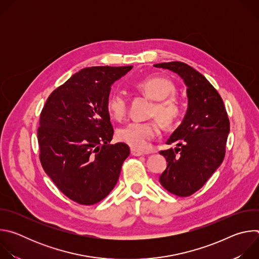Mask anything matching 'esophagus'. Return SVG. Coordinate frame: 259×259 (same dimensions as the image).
I'll return each instance as SVG.
<instances>
[{"label":"esophagus","mask_w":259,"mask_h":259,"mask_svg":"<svg viewBox=\"0 0 259 259\" xmlns=\"http://www.w3.org/2000/svg\"><path fill=\"white\" fill-rule=\"evenodd\" d=\"M131 155L134 156V157H139V156H143L145 155V153L141 152V151H138V150H134V149H131Z\"/></svg>","instance_id":"esophagus-1"}]
</instances>
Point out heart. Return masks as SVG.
Segmentation results:
<instances>
[{
    "mask_svg": "<svg viewBox=\"0 0 259 259\" xmlns=\"http://www.w3.org/2000/svg\"><path fill=\"white\" fill-rule=\"evenodd\" d=\"M133 87L155 100L152 115L156 116L165 127L172 126L180 116V105L177 99L170 96L175 91L174 84L165 78L149 77L134 82ZM106 109L115 120H122L127 112V98L121 92H114L106 100ZM159 129L152 122H131L117 131L119 141L128 144L135 150H145L158 135Z\"/></svg>",
    "mask_w": 259,
    "mask_h": 259,
    "instance_id": "1",
    "label": "heart"
}]
</instances>
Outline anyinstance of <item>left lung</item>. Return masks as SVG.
<instances>
[{
  "label": "left lung",
  "mask_w": 259,
  "mask_h": 259,
  "mask_svg": "<svg viewBox=\"0 0 259 259\" xmlns=\"http://www.w3.org/2000/svg\"><path fill=\"white\" fill-rule=\"evenodd\" d=\"M154 66L177 73L187 86V114L166 142L174 144L175 149L160 152L168 162L160 183L173 195L189 197L223 163L230 132L229 117L223 98L198 70L180 61Z\"/></svg>",
  "instance_id": "left-lung-1"
}]
</instances>
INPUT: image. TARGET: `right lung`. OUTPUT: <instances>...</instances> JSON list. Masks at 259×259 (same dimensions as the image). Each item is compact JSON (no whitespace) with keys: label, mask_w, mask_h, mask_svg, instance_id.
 <instances>
[{"label":"right lung","mask_w":259,"mask_h":259,"mask_svg":"<svg viewBox=\"0 0 259 259\" xmlns=\"http://www.w3.org/2000/svg\"><path fill=\"white\" fill-rule=\"evenodd\" d=\"M81 69L48 97L40 117L38 141L46 174L70 200L93 205L115 188L126 143L109 144L114 129L106 109L110 87L132 68Z\"/></svg>","instance_id":"obj_1"}]
</instances>
